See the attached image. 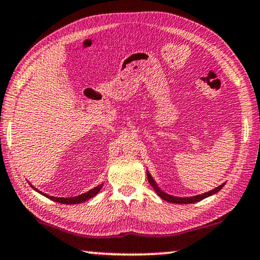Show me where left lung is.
I'll list each match as a JSON object with an SVG mask.
<instances>
[{"label":"left lung","instance_id":"1","mask_svg":"<svg viewBox=\"0 0 260 260\" xmlns=\"http://www.w3.org/2000/svg\"><path fill=\"white\" fill-rule=\"evenodd\" d=\"M148 179H149V183L151 184L153 189L156 190L157 194L159 196V197H160L161 199H164V201H167V202H169V203H175V204H191V203L199 202V201H202V199H204V198H206V197H209V196L217 193L218 191L221 190V187H223V186L225 185V183H224V184H221V185H219L218 187H216V189H214V190L209 191V192H205V193H203V194H198V196H193V197L180 198V197H174V196H170V194L165 193V192H163V191H161V190L158 189V186L156 185V183L153 182L152 177L150 176L149 172H148Z\"/></svg>","mask_w":260,"mask_h":260}]
</instances>
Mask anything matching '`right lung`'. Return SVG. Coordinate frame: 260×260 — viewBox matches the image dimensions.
Wrapping results in <instances>:
<instances>
[{
    "label": "right lung",
    "mask_w": 260,
    "mask_h": 260,
    "mask_svg": "<svg viewBox=\"0 0 260 260\" xmlns=\"http://www.w3.org/2000/svg\"><path fill=\"white\" fill-rule=\"evenodd\" d=\"M34 189H35V187H34ZM101 189H102V184H101V185H99V186L93 187V189H91V190H89L88 192L82 193V194H80V196H76V197H70V198L52 197V196H48V194H46V193H42V192H41V191H39V190H36V189H35V190L39 191V192H41L43 196H46V197H48L49 199H51V201H54V202L62 203V204H78V203H83V202H85V201H88V199L92 198L93 196L100 192Z\"/></svg>",
    "instance_id": "obj_1"
}]
</instances>
